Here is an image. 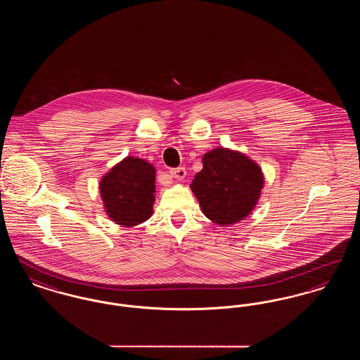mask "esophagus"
Masks as SVG:
<instances>
[{"mask_svg":"<svg viewBox=\"0 0 360 360\" xmlns=\"http://www.w3.org/2000/svg\"><path fill=\"white\" fill-rule=\"evenodd\" d=\"M170 175H172V178L181 181V179H184V178L186 176V169H185V167L172 169V170H170Z\"/></svg>","mask_w":360,"mask_h":360,"instance_id":"1","label":"esophagus"}]
</instances>
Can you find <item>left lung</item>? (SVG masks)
<instances>
[{
  "label": "left lung",
  "instance_id": "8db88e82",
  "mask_svg": "<svg viewBox=\"0 0 360 360\" xmlns=\"http://www.w3.org/2000/svg\"><path fill=\"white\" fill-rule=\"evenodd\" d=\"M202 165L190 188L206 217L220 225L247 217L257 205L264 184L257 163L236 151L216 148L204 155Z\"/></svg>",
  "mask_w": 360,
  "mask_h": 360
}]
</instances>
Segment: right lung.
Segmentation results:
<instances>
[{"label": "right lung", "mask_w": 360, "mask_h": 360, "mask_svg": "<svg viewBox=\"0 0 360 360\" xmlns=\"http://www.w3.org/2000/svg\"><path fill=\"white\" fill-rule=\"evenodd\" d=\"M100 191L108 216L122 226H134L153 214L155 197L154 166L128 156L108 172Z\"/></svg>", "instance_id": "add662e5"}]
</instances>
